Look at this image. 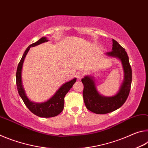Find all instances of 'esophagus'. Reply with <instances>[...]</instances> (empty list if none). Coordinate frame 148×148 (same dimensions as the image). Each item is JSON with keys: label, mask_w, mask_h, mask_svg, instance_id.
Wrapping results in <instances>:
<instances>
[{"label": "esophagus", "mask_w": 148, "mask_h": 148, "mask_svg": "<svg viewBox=\"0 0 148 148\" xmlns=\"http://www.w3.org/2000/svg\"><path fill=\"white\" fill-rule=\"evenodd\" d=\"M84 73L82 72H77L76 74V77H77V79H81L82 77H84Z\"/></svg>", "instance_id": "obj_1"}]
</instances>
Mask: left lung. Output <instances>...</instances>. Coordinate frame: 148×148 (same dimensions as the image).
Returning <instances> with one entry per match:
<instances>
[{
    "mask_svg": "<svg viewBox=\"0 0 148 148\" xmlns=\"http://www.w3.org/2000/svg\"><path fill=\"white\" fill-rule=\"evenodd\" d=\"M112 51L107 52V56L116 57L121 62L124 72V80L119 91L113 97H104L99 94L91 76H85L82 79L84 84L83 97L87 109L97 114H104L119 108L128 98L132 83V69L129 57L123 47L115 40H112Z\"/></svg>",
    "mask_w": 148,
    "mask_h": 148,
    "instance_id": "left-lung-1",
    "label": "left lung"
}]
</instances>
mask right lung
Here are the masks:
<instances>
[{"label": "right lung", "instance_id": "add662e5", "mask_svg": "<svg viewBox=\"0 0 148 148\" xmlns=\"http://www.w3.org/2000/svg\"><path fill=\"white\" fill-rule=\"evenodd\" d=\"M47 41H48V40H47L46 37H42L39 40L30 45L26 49L25 51L24 52L21 61H19L18 66H17L16 72V85L19 96L23 100L25 106L28 108V109L32 113L41 117H55L61 113L64 108V96L69 91V90L73 86L74 84L76 81V78H74L71 81L66 82V83L62 85L57 90L56 94L46 102H42V103H35V102H31L28 99L25 94V92L21 79L22 66H23L25 58L27 53L31 47L36 46L37 45Z\"/></svg>", "mask_w": 148, "mask_h": 148}]
</instances>
